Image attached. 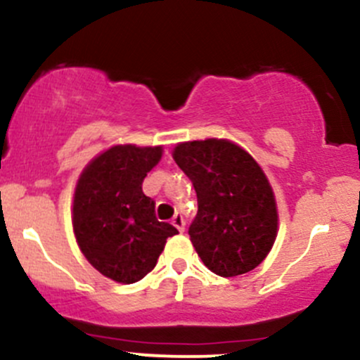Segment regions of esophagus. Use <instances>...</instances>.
<instances>
[{
	"instance_id": "esophagus-1",
	"label": "esophagus",
	"mask_w": 360,
	"mask_h": 360,
	"mask_svg": "<svg viewBox=\"0 0 360 360\" xmlns=\"http://www.w3.org/2000/svg\"><path fill=\"white\" fill-rule=\"evenodd\" d=\"M172 224L176 226L177 228V231H179V233H183L184 231V226H186V222H184V217L181 214H176L172 217Z\"/></svg>"
}]
</instances>
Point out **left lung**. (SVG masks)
I'll return each mask as SVG.
<instances>
[{
	"label": "left lung",
	"instance_id": "8db88e82",
	"mask_svg": "<svg viewBox=\"0 0 360 360\" xmlns=\"http://www.w3.org/2000/svg\"><path fill=\"white\" fill-rule=\"evenodd\" d=\"M174 160L198 198L188 234L203 264L222 278L255 269L278 233L274 193L259 164L226 139L181 143Z\"/></svg>",
	"mask_w": 360,
	"mask_h": 360
}]
</instances>
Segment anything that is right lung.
<instances>
[{
  "label": "right lung",
  "instance_id": "add662e5",
  "mask_svg": "<svg viewBox=\"0 0 360 360\" xmlns=\"http://www.w3.org/2000/svg\"><path fill=\"white\" fill-rule=\"evenodd\" d=\"M162 146L120 145L84 169L74 195V233L91 266L117 283L131 285L153 269L167 238L179 231L155 215L143 193L146 174Z\"/></svg>",
  "mask_w": 360,
  "mask_h": 360
}]
</instances>
